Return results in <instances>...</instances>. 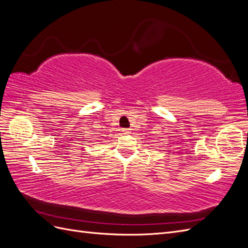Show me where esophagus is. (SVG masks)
Wrapping results in <instances>:
<instances>
[{"label": "esophagus", "mask_w": 248, "mask_h": 248, "mask_svg": "<svg viewBox=\"0 0 248 248\" xmlns=\"http://www.w3.org/2000/svg\"><path fill=\"white\" fill-rule=\"evenodd\" d=\"M122 132L124 134H130L131 133V129L130 128H124V129H122Z\"/></svg>", "instance_id": "34e87169"}]
</instances>
